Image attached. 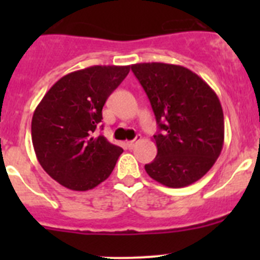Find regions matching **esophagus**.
<instances>
[{"instance_id":"esophagus-1","label":"esophagus","mask_w":260,"mask_h":260,"mask_svg":"<svg viewBox=\"0 0 260 260\" xmlns=\"http://www.w3.org/2000/svg\"><path fill=\"white\" fill-rule=\"evenodd\" d=\"M139 141H141V137H137V138H135V139H133V141H127V142H126V147H127V148H130V150H132V148H134V146H135V144H137Z\"/></svg>"}]
</instances>
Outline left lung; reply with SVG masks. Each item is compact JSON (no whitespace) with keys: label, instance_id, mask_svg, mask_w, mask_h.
Wrapping results in <instances>:
<instances>
[{"label":"left lung","instance_id":"left-lung-1","mask_svg":"<svg viewBox=\"0 0 260 260\" xmlns=\"http://www.w3.org/2000/svg\"><path fill=\"white\" fill-rule=\"evenodd\" d=\"M132 70L150 99L158 133L157 155L144 169L168 187L201 180L220 156L224 114L212 88L189 69L161 62L135 63Z\"/></svg>","mask_w":260,"mask_h":260}]
</instances>
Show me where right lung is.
I'll return each instance as SVG.
<instances>
[{
	"label": "right lung",
	"mask_w": 260,
	"mask_h": 260,
	"mask_svg": "<svg viewBox=\"0 0 260 260\" xmlns=\"http://www.w3.org/2000/svg\"><path fill=\"white\" fill-rule=\"evenodd\" d=\"M130 66H91L62 77L34 112L32 144L53 180L70 190L86 191L113 172L121 147L96 137L103 107Z\"/></svg>",
	"instance_id": "add662e5"
}]
</instances>
